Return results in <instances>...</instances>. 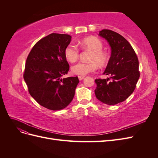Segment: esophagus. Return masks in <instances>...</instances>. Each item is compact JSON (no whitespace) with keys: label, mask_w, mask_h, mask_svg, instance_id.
I'll use <instances>...</instances> for the list:
<instances>
[{"label":"esophagus","mask_w":158,"mask_h":158,"mask_svg":"<svg viewBox=\"0 0 158 158\" xmlns=\"http://www.w3.org/2000/svg\"><path fill=\"white\" fill-rule=\"evenodd\" d=\"M84 78V76H78V79L80 80H83Z\"/></svg>","instance_id":"obj_1"}]
</instances>
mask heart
I'll return each mask as SVG.
<instances>
[{
  "label": "heart",
  "mask_w": 158,
  "mask_h": 158,
  "mask_svg": "<svg viewBox=\"0 0 158 158\" xmlns=\"http://www.w3.org/2000/svg\"><path fill=\"white\" fill-rule=\"evenodd\" d=\"M80 44L83 47L92 51L89 57V63H79L72 66V73L84 76L90 73H93L99 66H106L109 59L108 54L102 50V42L95 37H89L80 41ZM64 56L69 62L74 63L77 60L79 56V50L78 47L73 44H70L66 47L64 49Z\"/></svg>",
  "instance_id": "b5f03b06"
}]
</instances>
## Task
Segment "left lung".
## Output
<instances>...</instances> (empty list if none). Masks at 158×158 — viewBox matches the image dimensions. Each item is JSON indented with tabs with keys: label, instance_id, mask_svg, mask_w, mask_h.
Wrapping results in <instances>:
<instances>
[{
	"label": "left lung",
	"instance_id": "obj_1",
	"mask_svg": "<svg viewBox=\"0 0 158 158\" xmlns=\"http://www.w3.org/2000/svg\"><path fill=\"white\" fill-rule=\"evenodd\" d=\"M99 35L106 40L111 47V54L103 74L107 79H95L97 99L110 106L126 100L132 94L140 77L138 57L128 41L118 33L102 30ZM109 79L112 80L109 83Z\"/></svg>",
	"mask_w": 158,
	"mask_h": 158
}]
</instances>
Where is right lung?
<instances>
[{"instance_id": "right-lung-1", "label": "right lung", "mask_w": 158, "mask_h": 158, "mask_svg": "<svg viewBox=\"0 0 158 158\" xmlns=\"http://www.w3.org/2000/svg\"><path fill=\"white\" fill-rule=\"evenodd\" d=\"M71 37L51 33L36 43L26 60L23 79L30 94L41 106L52 111L69 106L79 83L77 76L61 78L69 70L64 49Z\"/></svg>"}]
</instances>
